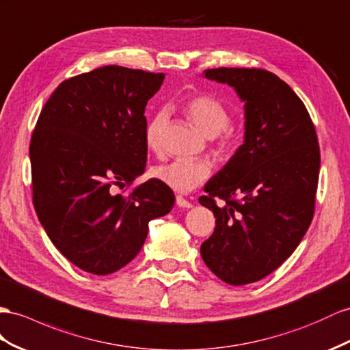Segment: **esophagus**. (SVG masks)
<instances>
[{
    "mask_svg": "<svg viewBox=\"0 0 350 350\" xmlns=\"http://www.w3.org/2000/svg\"><path fill=\"white\" fill-rule=\"evenodd\" d=\"M176 204H177V207H180V208H191L192 207V202L185 200L182 195L176 196Z\"/></svg>",
    "mask_w": 350,
    "mask_h": 350,
    "instance_id": "obj_1",
    "label": "esophagus"
}]
</instances>
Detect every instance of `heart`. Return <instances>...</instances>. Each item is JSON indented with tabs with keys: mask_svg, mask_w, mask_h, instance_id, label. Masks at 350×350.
<instances>
[{
	"mask_svg": "<svg viewBox=\"0 0 350 350\" xmlns=\"http://www.w3.org/2000/svg\"><path fill=\"white\" fill-rule=\"evenodd\" d=\"M183 112L186 118L207 137L217 136L230 124L228 107L219 98L207 94L195 96L191 100H187ZM165 113L158 112L152 116V120L146 125L145 143L146 148L152 152H159L161 149V136H163L165 127ZM225 145L226 143H223V146ZM152 173L170 189L186 193L207 180L211 176V164L205 159L180 158L157 165Z\"/></svg>",
	"mask_w": 350,
	"mask_h": 350,
	"instance_id": "b5f03b06",
	"label": "heart"
}]
</instances>
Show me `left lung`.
Instances as JSON below:
<instances>
[{
	"instance_id": "left-lung-1",
	"label": "left lung",
	"mask_w": 350,
	"mask_h": 350,
	"mask_svg": "<svg viewBox=\"0 0 350 350\" xmlns=\"http://www.w3.org/2000/svg\"><path fill=\"white\" fill-rule=\"evenodd\" d=\"M204 77L235 90L244 102L245 133L200 198L216 217L201 256L221 281L245 285L280 267L306 234L315 210L318 137L299 96L269 70L216 68Z\"/></svg>"
}]
</instances>
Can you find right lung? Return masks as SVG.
<instances>
[{
  "label": "right lung",
  "instance_id": "add662e5",
  "mask_svg": "<svg viewBox=\"0 0 350 350\" xmlns=\"http://www.w3.org/2000/svg\"><path fill=\"white\" fill-rule=\"evenodd\" d=\"M164 74L116 65L62 83L44 105L31 139L33 207L69 262L109 275L139 254L152 219L174 195L158 178L131 193L116 187L145 173V107Z\"/></svg>",
  "mask_w": 350,
  "mask_h": 350
}]
</instances>
